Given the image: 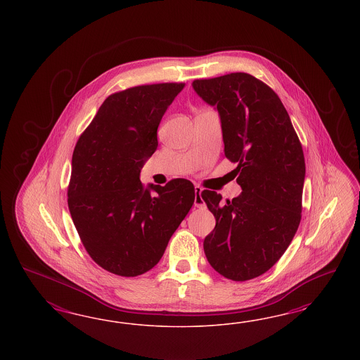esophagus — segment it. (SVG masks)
<instances>
[{"instance_id":"esophagus-1","label":"esophagus","mask_w":360,"mask_h":360,"mask_svg":"<svg viewBox=\"0 0 360 360\" xmlns=\"http://www.w3.org/2000/svg\"><path fill=\"white\" fill-rule=\"evenodd\" d=\"M194 188H195V199H194V206L198 208H205L206 207V203H205V200H203V198H202V187L200 186L195 185L194 186Z\"/></svg>"}]
</instances>
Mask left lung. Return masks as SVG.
I'll return each instance as SVG.
<instances>
[{"label": "left lung", "mask_w": 360, "mask_h": 360, "mask_svg": "<svg viewBox=\"0 0 360 360\" xmlns=\"http://www.w3.org/2000/svg\"><path fill=\"white\" fill-rule=\"evenodd\" d=\"M196 95L217 109L224 155L238 164L241 194L227 203L205 190L217 219L203 241L211 266L233 281L269 271L301 221L305 158L290 117L272 88L245 72L193 82Z\"/></svg>", "instance_id": "left-lung-1"}]
</instances>
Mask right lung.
Segmentation results:
<instances>
[{"mask_svg":"<svg viewBox=\"0 0 360 360\" xmlns=\"http://www.w3.org/2000/svg\"><path fill=\"white\" fill-rule=\"evenodd\" d=\"M184 88L161 83L110 95L75 146L70 214L88 255L108 272L134 277L150 271L194 205L187 179L140 181L158 146L162 116Z\"/></svg>","mask_w":360,"mask_h":360,"instance_id":"1","label":"right lung"}]
</instances>
